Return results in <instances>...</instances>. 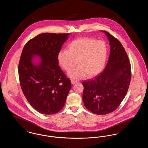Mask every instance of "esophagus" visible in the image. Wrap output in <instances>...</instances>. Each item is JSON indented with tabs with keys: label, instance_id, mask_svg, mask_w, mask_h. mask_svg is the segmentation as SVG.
<instances>
[{
	"label": "esophagus",
	"instance_id": "1",
	"mask_svg": "<svg viewBox=\"0 0 148 148\" xmlns=\"http://www.w3.org/2000/svg\"><path fill=\"white\" fill-rule=\"evenodd\" d=\"M71 83H72L73 84H75V83H77L78 82H77V80H71Z\"/></svg>",
	"mask_w": 148,
	"mask_h": 148
}]
</instances>
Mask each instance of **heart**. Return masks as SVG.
I'll use <instances>...</instances> for the list:
<instances>
[{"instance_id": "obj_1", "label": "heart", "mask_w": 148, "mask_h": 148, "mask_svg": "<svg viewBox=\"0 0 148 148\" xmlns=\"http://www.w3.org/2000/svg\"><path fill=\"white\" fill-rule=\"evenodd\" d=\"M107 47L103 41L92 38L74 40L68 45V50H61L58 54L59 64L66 72L77 64L79 66L69 74L74 79H80L86 75L95 76L101 71L106 63Z\"/></svg>"}]
</instances>
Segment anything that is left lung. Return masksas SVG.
I'll return each mask as SVG.
<instances>
[{"label": "left lung", "instance_id": "8db88e82", "mask_svg": "<svg viewBox=\"0 0 148 148\" xmlns=\"http://www.w3.org/2000/svg\"><path fill=\"white\" fill-rule=\"evenodd\" d=\"M110 45L104 69L95 77L82 83L83 101L86 109L98 115L114 112L127 94L132 77L131 65L119 41L106 31Z\"/></svg>", "mask_w": 148, "mask_h": 148}]
</instances>
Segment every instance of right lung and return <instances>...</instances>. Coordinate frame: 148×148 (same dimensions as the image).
I'll return each mask as SVG.
<instances>
[{
	"label": "right lung",
	"instance_id": "right-lung-1",
	"mask_svg": "<svg viewBox=\"0 0 148 148\" xmlns=\"http://www.w3.org/2000/svg\"><path fill=\"white\" fill-rule=\"evenodd\" d=\"M70 33H45L25 44L18 66L20 84L29 103L41 114H56L62 109L71 88L60 69L58 54ZM34 55L41 62H32Z\"/></svg>",
	"mask_w": 148,
	"mask_h": 148
}]
</instances>
